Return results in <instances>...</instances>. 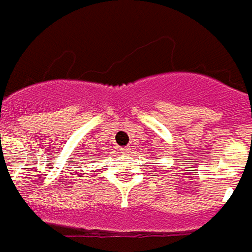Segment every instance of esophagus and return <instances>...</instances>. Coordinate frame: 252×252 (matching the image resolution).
<instances>
[{
    "mask_svg": "<svg viewBox=\"0 0 252 252\" xmlns=\"http://www.w3.org/2000/svg\"><path fill=\"white\" fill-rule=\"evenodd\" d=\"M121 153L124 154V155H126V154H129V148H128V147L121 148Z\"/></svg>",
    "mask_w": 252,
    "mask_h": 252,
    "instance_id": "obj_1",
    "label": "esophagus"
}]
</instances>
